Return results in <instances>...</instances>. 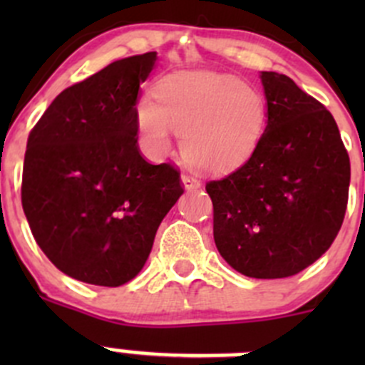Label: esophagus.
<instances>
[{
  "mask_svg": "<svg viewBox=\"0 0 365 365\" xmlns=\"http://www.w3.org/2000/svg\"><path fill=\"white\" fill-rule=\"evenodd\" d=\"M182 182L187 190H196L201 187V182L194 175H182Z\"/></svg>",
  "mask_w": 365,
  "mask_h": 365,
  "instance_id": "obj_1",
  "label": "esophagus"
}]
</instances>
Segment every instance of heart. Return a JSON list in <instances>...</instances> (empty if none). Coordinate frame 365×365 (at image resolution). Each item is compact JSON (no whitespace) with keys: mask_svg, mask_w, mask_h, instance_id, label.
I'll use <instances>...</instances> for the list:
<instances>
[{"mask_svg":"<svg viewBox=\"0 0 365 365\" xmlns=\"http://www.w3.org/2000/svg\"><path fill=\"white\" fill-rule=\"evenodd\" d=\"M157 98L135 108L139 132L153 153L171 148L173 132L182 135L185 159L205 171H230L256 150L264 125L267 101L238 77L190 72L164 81Z\"/></svg>","mask_w":365,"mask_h":365,"instance_id":"b5f03b06","label":"heart"}]
</instances>
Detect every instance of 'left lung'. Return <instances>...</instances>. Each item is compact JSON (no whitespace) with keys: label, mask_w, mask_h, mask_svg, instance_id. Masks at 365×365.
Returning a JSON list of instances; mask_svg holds the SVG:
<instances>
[{"label":"left lung","mask_w":365,"mask_h":365,"mask_svg":"<svg viewBox=\"0 0 365 365\" xmlns=\"http://www.w3.org/2000/svg\"><path fill=\"white\" fill-rule=\"evenodd\" d=\"M268 123L247 162L206 182L213 240L237 272L292 277L339 233L348 206L349 157L329 109L288 76L263 72Z\"/></svg>","instance_id":"1"}]
</instances>
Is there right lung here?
<instances>
[{"label":"right lung","mask_w":365,"mask_h":365,"mask_svg":"<svg viewBox=\"0 0 365 365\" xmlns=\"http://www.w3.org/2000/svg\"><path fill=\"white\" fill-rule=\"evenodd\" d=\"M155 60L135 54L72 84L28 135L21 201L33 237L54 267L88 284L134 279L183 194L178 169L150 164L138 145L139 86Z\"/></svg>","instance_id":"right-lung-1"}]
</instances>
